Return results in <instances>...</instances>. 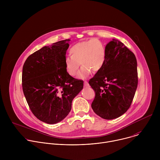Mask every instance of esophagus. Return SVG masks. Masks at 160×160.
I'll return each mask as SVG.
<instances>
[{
    "label": "esophagus",
    "mask_w": 160,
    "mask_h": 160,
    "mask_svg": "<svg viewBox=\"0 0 160 160\" xmlns=\"http://www.w3.org/2000/svg\"><path fill=\"white\" fill-rule=\"evenodd\" d=\"M84 86H85V87H89V84H88V83L87 81H85V82H84Z\"/></svg>",
    "instance_id": "obj_1"
}]
</instances>
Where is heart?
I'll list each match as a JSON object with an SVG mask.
<instances>
[{
  "mask_svg": "<svg viewBox=\"0 0 160 160\" xmlns=\"http://www.w3.org/2000/svg\"><path fill=\"white\" fill-rule=\"evenodd\" d=\"M70 57L64 59L66 72L75 77L78 71L80 65L82 66L79 73L80 78H84L90 72L96 73L103 66L106 60V48L104 43L97 38L78 42L70 48Z\"/></svg>",
  "mask_w": 160,
  "mask_h": 160,
  "instance_id": "obj_1",
  "label": "heart"
}]
</instances>
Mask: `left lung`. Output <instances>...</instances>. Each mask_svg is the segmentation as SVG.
<instances>
[{
	"instance_id": "left-lung-1",
	"label": "left lung",
	"mask_w": 160,
	"mask_h": 160,
	"mask_svg": "<svg viewBox=\"0 0 160 160\" xmlns=\"http://www.w3.org/2000/svg\"><path fill=\"white\" fill-rule=\"evenodd\" d=\"M106 60L88 83L96 94L91 104L106 120L120 117L130 107L138 85L134 54L120 41L112 39L106 46Z\"/></svg>"
}]
</instances>
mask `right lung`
<instances>
[{
	"instance_id": "obj_1",
	"label": "right lung",
	"mask_w": 160,
	"mask_h": 160,
	"mask_svg": "<svg viewBox=\"0 0 160 160\" xmlns=\"http://www.w3.org/2000/svg\"><path fill=\"white\" fill-rule=\"evenodd\" d=\"M70 39L45 46L30 55L22 72V91L33 115L40 121L54 124L72 109L74 98L83 82L66 72L64 59Z\"/></svg>"
}]
</instances>
